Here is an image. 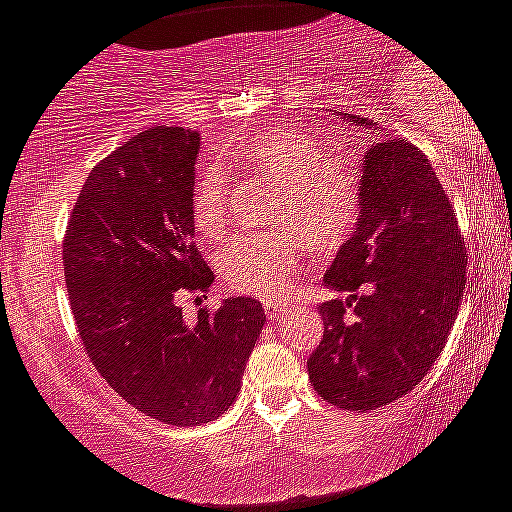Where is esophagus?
I'll return each mask as SVG.
<instances>
[{
  "instance_id": "obj_1",
  "label": "esophagus",
  "mask_w": 512,
  "mask_h": 512,
  "mask_svg": "<svg viewBox=\"0 0 512 512\" xmlns=\"http://www.w3.org/2000/svg\"><path fill=\"white\" fill-rule=\"evenodd\" d=\"M264 309H266V314L271 316V319H279L281 314H284V311H289L286 309V304H276V301H264Z\"/></svg>"
}]
</instances>
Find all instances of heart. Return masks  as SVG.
<instances>
[{
  "label": "heart",
  "instance_id": "obj_1",
  "mask_svg": "<svg viewBox=\"0 0 512 512\" xmlns=\"http://www.w3.org/2000/svg\"><path fill=\"white\" fill-rule=\"evenodd\" d=\"M246 173L279 180L271 221L296 228L309 246L334 248L354 231L362 213V175L329 153L314 135L266 130L233 158ZM191 216L198 236L221 241L231 231V183L223 165H208L193 183ZM294 233L238 238L218 253V269L233 291L279 301L289 294L299 264Z\"/></svg>",
  "mask_w": 512,
  "mask_h": 512
}]
</instances>
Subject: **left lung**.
<instances>
[{"mask_svg":"<svg viewBox=\"0 0 512 512\" xmlns=\"http://www.w3.org/2000/svg\"><path fill=\"white\" fill-rule=\"evenodd\" d=\"M362 170L357 231L324 274L349 299L321 304L324 337L306 367L329 405L367 412L405 397L435 367L467 284V251L417 145L382 138L369 145Z\"/></svg>","mask_w":512,"mask_h":512,"instance_id":"obj_1","label":"left lung"}]
</instances>
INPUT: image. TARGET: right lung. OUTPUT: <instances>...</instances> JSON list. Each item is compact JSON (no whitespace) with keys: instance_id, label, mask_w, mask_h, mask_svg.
Here are the masks:
<instances>
[{"instance_id":"add662e5","label":"right lung","mask_w":512,"mask_h":512,"mask_svg":"<svg viewBox=\"0 0 512 512\" xmlns=\"http://www.w3.org/2000/svg\"><path fill=\"white\" fill-rule=\"evenodd\" d=\"M198 133L150 128L102 158L67 218L62 266L80 342L120 397L153 420L196 427L233 405L266 316L226 299L183 316L213 271L193 241Z\"/></svg>"}]
</instances>
